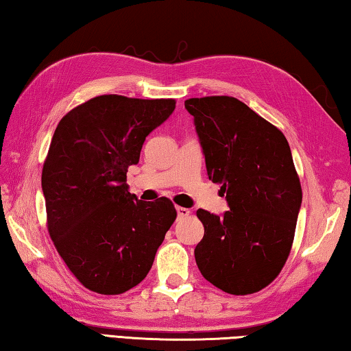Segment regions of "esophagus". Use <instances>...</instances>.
Here are the masks:
<instances>
[{
	"label": "esophagus",
	"instance_id": "esophagus-1",
	"mask_svg": "<svg viewBox=\"0 0 351 351\" xmlns=\"http://www.w3.org/2000/svg\"><path fill=\"white\" fill-rule=\"evenodd\" d=\"M176 210H178V216H180V218H187V216L190 215V210L186 207H176Z\"/></svg>",
	"mask_w": 351,
	"mask_h": 351
}]
</instances>
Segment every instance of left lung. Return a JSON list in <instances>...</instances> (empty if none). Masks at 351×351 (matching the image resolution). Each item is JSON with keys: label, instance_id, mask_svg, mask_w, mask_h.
I'll use <instances>...</instances> for the list:
<instances>
[{"label": "left lung", "instance_id": "obj_1", "mask_svg": "<svg viewBox=\"0 0 351 351\" xmlns=\"http://www.w3.org/2000/svg\"><path fill=\"white\" fill-rule=\"evenodd\" d=\"M206 156L230 210L199 208L204 238L195 248L201 275L230 295L275 281L295 238L302 189L284 133L233 97L186 99Z\"/></svg>", "mask_w": 351, "mask_h": 351}]
</instances>
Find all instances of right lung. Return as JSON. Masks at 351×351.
<instances>
[{
  "mask_svg": "<svg viewBox=\"0 0 351 351\" xmlns=\"http://www.w3.org/2000/svg\"><path fill=\"white\" fill-rule=\"evenodd\" d=\"M175 99L101 95L66 113L43 165L47 230L73 276L99 295H121L147 276L176 219L169 197L138 199L125 184L145 136Z\"/></svg>",
  "mask_w": 351,
  "mask_h": 351,
  "instance_id": "obj_1",
  "label": "right lung"
}]
</instances>
